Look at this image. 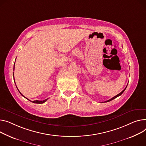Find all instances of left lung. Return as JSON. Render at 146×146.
<instances>
[{"instance_id": "left-lung-1", "label": "left lung", "mask_w": 146, "mask_h": 146, "mask_svg": "<svg viewBox=\"0 0 146 146\" xmlns=\"http://www.w3.org/2000/svg\"><path fill=\"white\" fill-rule=\"evenodd\" d=\"M126 87H127V86H126ZM126 87H125V88L121 92H120L119 94H118L117 95H116V96H115L114 97H113V98H111V99H110V100H107V101H106V102H110V101H111V100H113V99H115L116 98H117V97H119V96H120L124 92V90H125V89H126Z\"/></svg>"}]
</instances>
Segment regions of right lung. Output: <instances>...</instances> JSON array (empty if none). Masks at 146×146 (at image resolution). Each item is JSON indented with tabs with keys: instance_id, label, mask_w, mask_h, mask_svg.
Masks as SVG:
<instances>
[{
	"instance_id": "add662e5",
	"label": "right lung",
	"mask_w": 146,
	"mask_h": 146,
	"mask_svg": "<svg viewBox=\"0 0 146 146\" xmlns=\"http://www.w3.org/2000/svg\"><path fill=\"white\" fill-rule=\"evenodd\" d=\"M14 69H15V64H14ZM13 75H14V74H13ZM14 82H15V80H14ZM16 84V83H15ZM18 90V89H17ZM20 93L21 94V95L22 96H23L24 97V98H25V97L20 92ZM26 99H27V100H29L28 99H27V98H26ZM48 99H45V100H35V101H31V100H29V101H31V102H33V103H38V104H42V103H44L46 101H47V100Z\"/></svg>"
}]
</instances>
